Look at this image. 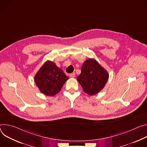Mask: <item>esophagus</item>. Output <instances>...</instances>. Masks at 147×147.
Segmentation results:
<instances>
[{"mask_svg":"<svg viewBox=\"0 0 147 147\" xmlns=\"http://www.w3.org/2000/svg\"><path fill=\"white\" fill-rule=\"evenodd\" d=\"M75 73H72L71 74H69V77L70 78H74V77H75Z\"/></svg>","mask_w":147,"mask_h":147,"instance_id":"1","label":"esophagus"}]
</instances>
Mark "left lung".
I'll return each mask as SVG.
<instances>
[{
	"label": "left lung",
	"mask_w": 147,
	"mask_h": 147,
	"mask_svg": "<svg viewBox=\"0 0 147 147\" xmlns=\"http://www.w3.org/2000/svg\"><path fill=\"white\" fill-rule=\"evenodd\" d=\"M109 79V74L96 60L89 58L86 60L81 68V73L77 80L84 91L94 95L102 90Z\"/></svg>",
	"instance_id": "8db88e82"
}]
</instances>
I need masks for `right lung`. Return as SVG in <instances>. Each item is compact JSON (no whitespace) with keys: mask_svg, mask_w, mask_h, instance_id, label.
Segmentation results:
<instances>
[{"mask_svg":"<svg viewBox=\"0 0 147 147\" xmlns=\"http://www.w3.org/2000/svg\"><path fill=\"white\" fill-rule=\"evenodd\" d=\"M68 79L63 71L51 61H46L34 76L36 85L40 91L50 96L59 93Z\"/></svg>","mask_w":147,"mask_h":147,"instance_id":"obj_1","label":"right lung"}]
</instances>
